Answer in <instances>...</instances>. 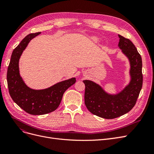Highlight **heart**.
I'll return each instance as SVG.
<instances>
[{
	"label": "heart",
	"mask_w": 154,
	"mask_h": 154,
	"mask_svg": "<svg viewBox=\"0 0 154 154\" xmlns=\"http://www.w3.org/2000/svg\"><path fill=\"white\" fill-rule=\"evenodd\" d=\"M91 39L92 40V41H93V42H97V41H98V38H97V37H96V36H93V37H92Z\"/></svg>",
	"instance_id": "1"
}]
</instances>
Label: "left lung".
Masks as SVG:
<instances>
[{"label": "left lung", "mask_w": 154, "mask_h": 154, "mask_svg": "<svg viewBox=\"0 0 154 154\" xmlns=\"http://www.w3.org/2000/svg\"><path fill=\"white\" fill-rule=\"evenodd\" d=\"M119 48L130 63L129 83L116 94H110L98 83L85 80V104L91 112L105 119H114L131 110L136 103L143 85L142 59L129 39L118 35Z\"/></svg>", "instance_id": "8db88e82"}]
</instances>
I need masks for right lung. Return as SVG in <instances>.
<instances>
[{"label": "right lung", "mask_w": 154, "mask_h": 154, "mask_svg": "<svg viewBox=\"0 0 154 154\" xmlns=\"http://www.w3.org/2000/svg\"><path fill=\"white\" fill-rule=\"evenodd\" d=\"M40 33L29 34L20 42L13 51L7 72L8 87L12 100L31 115H43L55 110L60 104L63 93L76 82V78H72L39 90L26 84L20 74L19 60L29 42Z\"/></svg>", "instance_id": "add662e5"}]
</instances>
